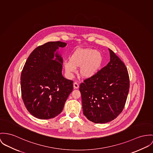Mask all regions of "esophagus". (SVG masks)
Returning <instances> with one entry per match:
<instances>
[{
    "instance_id": "esophagus-1",
    "label": "esophagus",
    "mask_w": 153,
    "mask_h": 153,
    "mask_svg": "<svg viewBox=\"0 0 153 153\" xmlns=\"http://www.w3.org/2000/svg\"><path fill=\"white\" fill-rule=\"evenodd\" d=\"M79 84L77 82H75L73 83V87H74V88L77 89L79 88Z\"/></svg>"
}]
</instances>
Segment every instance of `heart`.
<instances>
[{
	"label": "heart",
	"mask_w": 153,
	"mask_h": 153,
	"mask_svg": "<svg viewBox=\"0 0 153 153\" xmlns=\"http://www.w3.org/2000/svg\"><path fill=\"white\" fill-rule=\"evenodd\" d=\"M103 62L104 56L101 52L91 48H77L71 53L69 60L63 62V67L69 77H72L77 68L80 67V76L90 79L101 70Z\"/></svg>",
	"instance_id": "obj_1"
}]
</instances>
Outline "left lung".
Returning a JSON list of instances; mask_svg holds the SVG:
<instances>
[{
  "instance_id": "1",
  "label": "left lung",
  "mask_w": 153,
  "mask_h": 153,
  "mask_svg": "<svg viewBox=\"0 0 153 153\" xmlns=\"http://www.w3.org/2000/svg\"><path fill=\"white\" fill-rule=\"evenodd\" d=\"M110 61L94 77L80 85L83 114L95 123H105L122 112L129 90L123 62L110 49Z\"/></svg>"
}]
</instances>
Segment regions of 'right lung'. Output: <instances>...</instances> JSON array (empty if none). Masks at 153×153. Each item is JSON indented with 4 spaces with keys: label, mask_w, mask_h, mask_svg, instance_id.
Here are the masks:
<instances>
[{
    "label": "right lung",
    "mask_w": 153,
    "mask_h": 153,
    "mask_svg": "<svg viewBox=\"0 0 153 153\" xmlns=\"http://www.w3.org/2000/svg\"><path fill=\"white\" fill-rule=\"evenodd\" d=\"M67 44L48 42L36 48L27 60L21 74V89L28 112L40 119L61 113L73 89V82L62 75L63 59L59 48Z\"/></svg>",
    "instance_id": "add662e5"
}]
</instances>
